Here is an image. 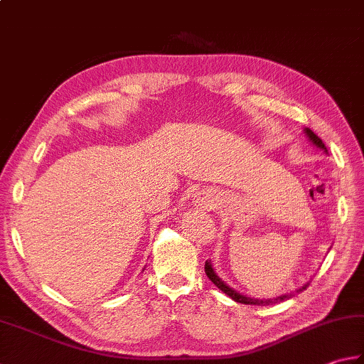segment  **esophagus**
<instances>
[{
	"mask_svg": "<svg viewBox=\"0 0 364 364\" xmlns=\"http://www.w3.org/2000/svg\"><path fill=\"white\" fill-rule=\"evenodd\" d=\"M201 204L204 205L205 209H212V205L215 204V200H214V195L210 193V191H205V193H203L201 196Z\"/></svg>",
	"mask_w": 364,
	"mask_h": 364,
	"instance_id": "34e87169",
	"label": "esophagus"
}]
</instances>
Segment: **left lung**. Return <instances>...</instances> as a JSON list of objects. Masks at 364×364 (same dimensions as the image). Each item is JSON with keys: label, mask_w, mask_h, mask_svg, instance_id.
Masks as SVG:
<instances>
[{"label": "left lung", "mask_w": 364, "mask_h": 364, "mask_svg": "<svg viewBox=\"0 0 364 364\" xmlns=\"http://www.w3.org/2000/svg\"><path fill=\"white\" fill-rule=\"evenodd\" d=\"M304 133H306V136H307V138H309V141L314 144L315 147H318V149L323 150L325 154H328V150H326V146L323 144V141H321V139L318 138V136L312 132V129H309V128H304ZM204 271H205V276L209 277L210 282H214V285L217 287L218 290H222L225 294H228V296H230L231 299H235L236 303L253 304V306H269V304H272V303H280V301L290 299V298L293 296V293H285V294H282V296H277V298H274V299H255V298L245 296V294H241L239 291L232 290L231 287L226 285V284L223 282V280L217 276L215 271H214V267H212V264H210V262H205V264H204ZM307 287H309V282L304 284V285L301 287V289H299V290H296V291H303V290H306V289H307Z\"/></svg>", "instance_id": "1"}]
</instances>
